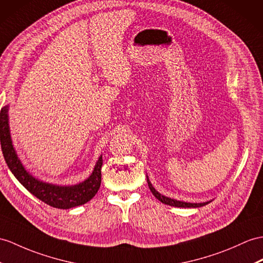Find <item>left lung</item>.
<instances>
[{
  "mask_svg": "<svg viewBox=\"0 0 263 263\" xmlns=\"http://www.w3.org/2000/svg\"><path fill=\"white\" fill-rule=\"evenodd\" d=\"M147 183H148V187H149L151 192L153 193V195L155 196L158 201H161L162 203L167 204V205H171V206H175V208H200V206L206 205V204L210 203V202H204V203H186V202H181V201L173 200V198L166 197V196L162 195L161 193H158V192L153 187V185L149 182L148 177H147Z\"/></svg>",
  "mask_w": 263,
  "mask_h": 263,
  "instance_id": "obj_1",
  "label": "left lung"
}]
</instances>
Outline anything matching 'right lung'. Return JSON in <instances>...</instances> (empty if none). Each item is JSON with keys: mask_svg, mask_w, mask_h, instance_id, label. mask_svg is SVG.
Returning <instances> with one entry per match:
<instances>
[{"mask_svg": "<svg viewBox=\"0 0 263 263\" xmlns=\"http://www.w3.org/2000/svg\"><path fill=\"white\" fill-rule=\"evenodd\" d=\"M9 107L5 106L0 112V140L1 148L6 164L13 173L16 180L27 189L31 194L39 198L50 206L57 209H71L90 201L97 194L101 183V166L102 157L100 156L90 177L78 185L72 186H58L48 183L37 181L24 170L20 159L12 145L8 123Z\"/></svg>", "mask_w": 263, "mask_h": 263, "instance_id": "add662e5", "label": "right lung"}]
</instances>
